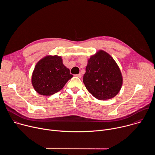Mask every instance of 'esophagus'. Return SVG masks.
I'll list each match as a JSON object with an SVG mask.
<instances>
[{
	"label": "esophagus",
	"mask_w": 155,
	"mask_h": 155,
	"mask_svg": "<svg viewBox=\"0 0 155 155\" xmlns=\"http://www.w3.org/2000/svg\"><path fill=\"white\" fill-rule=\"evenodd\" d=\"M76 76H77V77H78V78H81V77H82V74H81V73H80V74H77V75H76Z\"/></svg>",
	"instance_id": "esophagus-1"
}]
</instances>
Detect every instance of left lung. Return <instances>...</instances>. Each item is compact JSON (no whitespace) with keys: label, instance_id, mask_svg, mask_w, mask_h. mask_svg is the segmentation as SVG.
Masks as SVG:
<instances>
[{"label":"left lung","instance_id":"8db88e82","mask_svg":"<svg viewBox=\"0 0 155 155\" xmlns=\"http://www.w3.org/2000/svg\"><path fill=\"white\" fill-rule=\"evenodd\" d=\"M83 83L95 98L105 101L114 97L120 92L123 77L114 58L101 50L88 59Z\"/></svg>","mask_w":155,"mask_h":155}]
</instances>
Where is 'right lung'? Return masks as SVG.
I'll list each match as a JSON object with an SVG mask.
<instances>
[{
    "mask_svg": "<svg viewBox=\"0 0 155 155\" xmlns=\"http://www.w3.org/2000/svg\"><path fill=\"white\" fill-rule=\"evenodd\" d=\"M73 75L63 64L61 56L48 55L35 65L32 75L35 91L42 96H51L61 90Z\"/></svg>",
    "mask_w": 155,
    "mask_h": 155,
    "instance_id": "1",
    "label": "right lung"
}]
</instances>
